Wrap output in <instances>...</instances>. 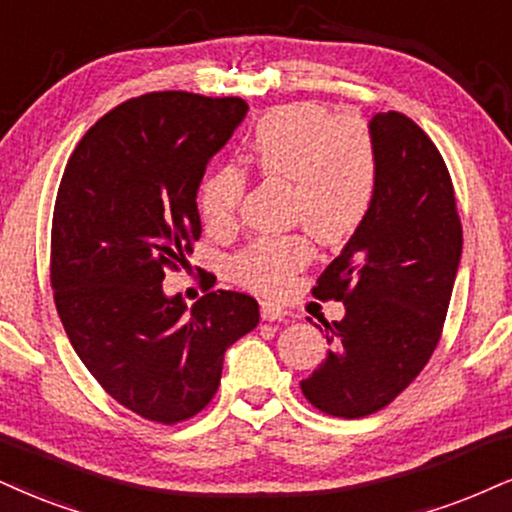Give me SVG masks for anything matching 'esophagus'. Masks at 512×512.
<instances>
[{
  "mask_svg": "<svg viewBox=\"0 0 512 512\" xmlns=\"http://www.w3.org/2000/svg\"><path fill=\"white\" fill-rule=\"evenodd\" d=\"M261 318L263 320H280L285 318V308H280L273 301H263L261 304Z\"/></svg>",
  "mask_w": 512,
  "mask_h": 512,
  "instance_id": "obj_1",
  "label": "esophagus"
}]
</instances>
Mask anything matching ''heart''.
<instances>
[{
  "instance_id": "obj_1",
  "label": "heart",
  "mask_w": 512,
  "mask_h": 512,
  "mask_svg": "<svg viewBox=\"0 0 512 512\" xmlns=\"http://www.w3.org/2000/svg\"><path fill=\"white\" fill-rule=\"evenodd\" d=\"M249 161L263 178L292 182L289 216L323 244H342L368 220L380 187V159L358 118H337L323 104L277 106L261 116L249 140ZM246 192L242 170H213L199 189V211L211 235H230ZM311 261L304 235L261 237L239 251L232 273L261 294L282 292Z\"/></svg>"
}]
</instances>
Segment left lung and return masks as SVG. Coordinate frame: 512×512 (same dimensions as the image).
<instances>
[{
  "label": "left lung",
  "mask_w": 512,
  "mask_h": 512,
  "mask_svg": "<svg viewBox=\"0 0 512 512\" xmlns=\"http://www.w3.org/2000/svg\"><path fill=\"white\" fill-rule=\"evenodd\" d=\"M370 135L380 159L375 206L313 287L346 313L323 320L330 349L301 382L313 408L346 420L389 406L430 361L463 254L449 168L427 132L387 111L372 116Z\"/></svg>",
  "instance_id": "left-lung-1"
}]
</instances>
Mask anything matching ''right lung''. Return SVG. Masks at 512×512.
<instances>
[{
  "label": "right lung",
  "instance_id": "1",
  "mask_svg": "<svg viewBox=\"0 0 512 512\" xmlns=\"http://www.w3.org/2000/svg\"><path fill=\"white\" fill-rule=\"evenodd\" d=\"M244 99L151 92L99 118L73 149L52 218L54 304L106 394L144 420L201 413L223 356L258 325L254 296L208 292L192 311L163 294L201 237L206 163L246 116Z\"/></svg>",
  "mask_w": 512,
  "mask_h": 512
}]
</instances>
